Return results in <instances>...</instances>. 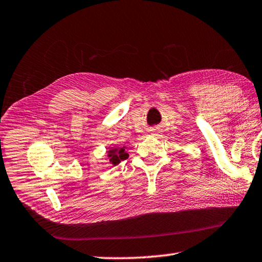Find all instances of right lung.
<instances>
[{
  "instance_id": "add662e5",
  "label": "right lung",
  "mask_w": 262,
  "mask_h": 262,
  "mask_svg": "<svg viewBox=\"0 0 262 262\" xmlns=\"http://www.w3.org/2000/svg\"><path fill=\"white\" fill-rule=\"evenodd\" d=\"M108 157L111 164L116 166L121 161L126 160L128 158V154L125 151V147H116V148H111L110 151H108Z\"/></svg>"
}]
</instances>
